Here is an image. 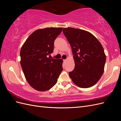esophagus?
Instances as JSON below:
<instances>
[{
  "mask_svg": "<svg viewBox=\"0 0 121 121\" xmlns=\"http://www.w3.org/2000/svg\"><path fill=\"white\" fill-rule=\"evenodd\" d=\"M67 60H66V59H65V60H64V62H66Z\"/></svg>",
  "mask_w": 121,
  "mask_h": 121,
  "instance_id": "34e87169",
  "label": "esophagus"
}]
</instances>
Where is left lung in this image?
Instances as JSON below:
<instances>
[{
	"instance_id": "obj_1",
	"label": "left lung",
	"mask_w": 121,
	"mask_h": 121,
	"mask_svg": "<svg viewBox=\"0 0 121 121\" xmlns=\"http://www.w3.org/2000/svg\"><path fill=\"white\" fill-rule=\"evenodd\" d=\"M63 31L72 47L75 64L69 77L80 87L93 86L104 72L106 56L103 47L89 32L69 27L64 28Z\"/></svg>"
}]
</instances>
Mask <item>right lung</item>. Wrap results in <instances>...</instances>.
<instances>
[{
    "instance_id": "right-lung-1",
    "label": "right lung",
    "mask_w": 121,
    "mask_h": 121,
    "mask_svg": "<svg viewBox=\"0 0 121 121\" xmlns=\"http://www.w3.org/2000/svg\"><path fill=\"white\" fill-rule=\"evenodd\" d=\"M62 29L51 27L36 30L21 48L20 63L25 78L38 91L52 88L63 71V60L50 59L47 56L53 52L54 41Z\"/></svg>"
}]
</instances>
